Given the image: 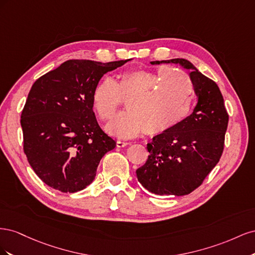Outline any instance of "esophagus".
<instances>
[{
    "label": "esophagus",
    "mask_w": 255,
    "mask_h": 255,
    "mask_svg": "<svg viewBox=\"0 0 255 255\" xmlns=\"http://www.w3.org/2000/svg\"><path fill=\"white\" fill-rule=\"evenodd\" d=\"M128 144H129V142L117 140V146H118V148H125V146H127V145H128Z\"/></svg>",
    "instance_id": "34e87169"
}]
</instances>
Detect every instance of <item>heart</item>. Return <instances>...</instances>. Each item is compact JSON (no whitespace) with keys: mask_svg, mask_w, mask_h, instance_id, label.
I'll return each mask as SVG.
<instances>
[{"mask_svg":"<svg viewBox=\"0 0 255 255\" xmlns=\"http://www.w3.org/2000/svg\"><path fill=\"white\" fill-rule=\"evenodd\" d=\"M194 84L187 74L169 66L157 70L123 72L117 81L105 78L92 90L91 105L98 117L107 121L117 112L121 100L128 112L106 126L111 135L123 139L144 132L151 136L170 132L191 111Z\"/></svg>","mask_w":255,"mask_h":255,"instance_id":"b5f03b06","label":"heart"}]
</instances>
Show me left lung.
<instances>
[{
    "mask_svg": "<svg viewBox=\"0 0 255 255\" xmlns=\"http://www.w3.org/2000/svg\"><path fill=\"white\" fill-rule=\"evenodd\" d=\"M175 64L190 70L198 102L188 117L170 132L157 135L146 144L150 155L136 170L137 179L152 194L185 196L202 184L218 164L225 145L229 115L214 81L184 58L151 61Z\"/></svg>",
    "mask_w": 255,
    "mask_h": 255,
    "instance_id": "1",
    "label": "left lung"
}]
</instances>
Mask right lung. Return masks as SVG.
<instances>
[{"label": "right lung", "instance_id": "obj_1", "mask_svg": "<svg viewBox=\"0 0 255 255\" xmlns=\"http://www.w3.org/2000/svg\"><path fill=\"white\" fill-rule=\"evenodd\" d=\"M126 63L67 60L30 88L21 115L23 149L48 186L76 192L95 180L100 160L116 141L99 126L92 90L105 73Z\"/></svg>", "mask_w": 255, "mask_h": 255}]
</instances>
